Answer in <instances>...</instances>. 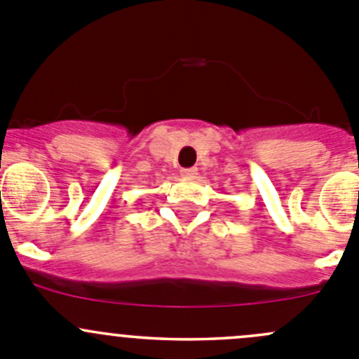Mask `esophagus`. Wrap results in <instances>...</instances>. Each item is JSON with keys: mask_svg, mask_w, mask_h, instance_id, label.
I'll list each match as a JSON object with an SVG mask.
<instances>
[{"mask_svg": "<svg viewBox=\"0 0 359 359\" xmlns=\"http://www.w3.org/2000/svg\"><path fill=\"white\" fill-rule=\"evenodd\" d=\"M198 173L196 168H182L180 170V175L184 177V179H194Z\"/></svg>", "mask_w": 359, "mask_h": 359, "instance_id": "1", "label": "esophagus"}]
</instances>
